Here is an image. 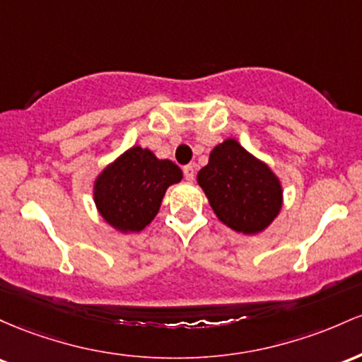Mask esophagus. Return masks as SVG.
Returning <instances> with one entry per match:
<instances>
[{"label":"esophagus","mask_w":362,"mask_h":362,"mask_svg":"<svg viewBox=\"0 0 362 362\" xmlns=\"http://www.w3.org/2000/svg\"><path fill=\"white\" fill-rule=\"evenodd\" d=\"M182 173H185V177L188 181H193L194 180V164H188L182 168Z\"/></svg>","instance_id":"obj_1"}]
</instances>
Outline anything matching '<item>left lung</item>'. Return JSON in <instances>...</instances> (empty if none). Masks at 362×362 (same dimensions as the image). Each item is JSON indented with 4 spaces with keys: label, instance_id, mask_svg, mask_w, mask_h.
<instances>
[{
    "label": "left lung",
    "instance_id": "obj_1",
    "mask_svg": "<svg viewBox=\"0 0 362 362\" xmlns=\"http://www.w3.org/2000/svg\"><path fill=\"white\" fill-rule=\"evenodd\" d=\"M197 181L218 221L235 233H263L282 210L279 176L234 138L215 145Z\"/></svg>",
    "mask_w": 362,
    "mask_h": 362
}]
</instances>
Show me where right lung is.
I'll return each instance as SVG.
<instances>
[{"instance_id": "add662e5", "label": "right lung", "mask_w": 362, "mask_h": 362, "mask_svg": "<svg viewBox=\"0 0 362 362\" xmlns=\"http://www.w3.org/2000/svg\"><path fill=\"white\" fill-rule=\"evenodd\" d=\"M181 180L182 170L173 160L157 159L152 150L135 145L97 174L93 203L117 233H140L156 218L169 186Z\"/></svg>"}]
</instances>
